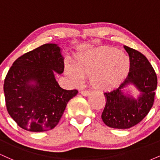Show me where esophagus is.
Wrapping results in <instances>:
<instances>
[{"mask_svg":"<svg viewBox=\"0 0 160 160\" xmlns=\"http://www.w3.org/2000/svg\"><path fill=\"white\" fill-rule=\"evenodd\" d=\"M80 93L82 95H84V96H87V95H89V94H90V92L88 91V90H82L81 92H80Z\"/></svg>","mask_w":160,"mask_h":160,"instance_id":"esophagus-1","label":"esophagus"}]
</instances>
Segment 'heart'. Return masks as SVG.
<instances>
[{"label": "heart", "instance_id": "b5f03b06", "mask_svg": "<svg viewBox=\"0 0 160 160\" xmlns=\"http://www.w3.org/2000/svg\"><path fill=\"white\" fill-rule=\"evenodd\" d=\"M129 68V58L125 53L113 47H103L80 55L74 67L68 65L65 72L75 84L82 81V77L90 76L93 88L110 90L123 80Z\"/></svg>", "mask_w": 160, "mask_h": 160}]
</instances>
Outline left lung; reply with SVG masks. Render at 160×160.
Instances as JSON below:
<instances>
[{
  "label": "left lung",
  "instance_id": "8db88e82",
  "mask_svg": "<svg viewBox=\"0 0 160 160\" xmlns=\"http://www.w3.org/2000/svg\"><path fill=\"white\" fill-rule=\"evenodd\" d=\"M124 49L129 56V72L117 89L104 93L106 104L102 114L104 124L120 129L132 127L148 115L157 87V74L148 58L127 46ZM128 84H133L141 92L137 99L124 92L123 88Z\"/></svg>",
  "mask_w": 160,
  "mask_h": 160
}]
</instances>
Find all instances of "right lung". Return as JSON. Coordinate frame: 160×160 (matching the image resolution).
Here are the masks:
<instances>
[{"label": "right lung", "instance_id": "obj_1", "mask_svg": "<svg viewBox=\"0 0 160 160\" xmlns=\"http://www.w3.org/2000/svg\"><path fill=\"white\" fill-rule=\"evenodd\" d=\"M64 71L61 49L46 43L25 53L13 62L3 84L5 102L10 117L23 129L40 132L56 127L77 89L58 85L54 71Z\"/></svg>", "mask_w": 160, "mask_h": 160}]
</instances>
